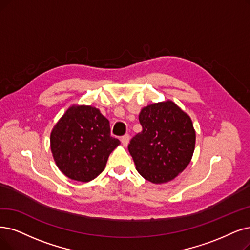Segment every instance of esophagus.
<instances>
[{"label":"esophagus","mask_w":250,"mask_h":250,"mask_svg":"<svg viewBox=\"0 0 250 250\" xmlns=\"http://www.w3.org/2000/svg\"><path fill=\"white\" fill-rule=\"evenodd\" d=\"M129 141H130V136H129V134H125L124 136L121 137V143L124 146H127L128 144H129Z\"/></svg>","instance_id":"34e87169"}]
</instances>
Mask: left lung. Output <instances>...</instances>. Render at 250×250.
<instances>
[{"label": "left lung", "instance_id": "8db88e82", "mask_svg": "<svg viewBox=\"0 0 250 250\" xmlns=\"http://www.w3.org/2000/svg\"><path fill=\"white\" fill-rule=\"evenodd\" d=\"M138 119L143 131L128 145L136 170L153 184L172 181L193 157L196 132L191 118L167 101L144 107Z\"/></svg>", "mask_w": 250, "mask_h": 250}]
</instances>
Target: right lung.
I'll use <instances>...</instances> for the list:
<instances>
[{"mask_svg":"<svg viewBox=\"0 0 250 250\" xmlns=\"http://www.w3.org/2000/svg\"><path fill=\"white\" fill-rule=\"evenodd\" d=\"M120 145L108 120L91 105H73L53 127L50 146L57 167L74 181L87 183L101 174Z\"/></svg>","mask_w":250,"mask_h":250,"instance_id":"add662e5","label":"right lung"}]
</instances>
